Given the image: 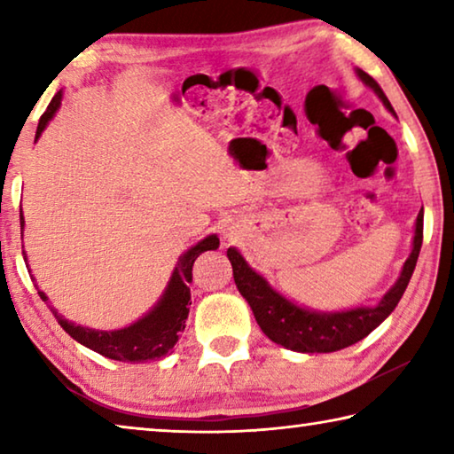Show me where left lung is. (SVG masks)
<instances>
[{
	"instance_id": "1",
	"label": "left lung",
	"mask_w": 454,
	"mask_h": 454,
	"mask_svg": "<svg viewBox=\"0 0 454 454\" xmlns=\"http://www.w3.org/2000/svg\"><path fill=\"white\" fill-rule=\"evenodd\" d=\"M355 72L358 80L366 88H371L379 96L384 107L396 118L393 106H390L388 98L384 96L376 80L360 70V67H356ZM422 218H425V212L420 210L417 222H414L412 250L403 264V270L398 274L396 282L372 306L360 304L355 306V309L334 312L306 309V306L296 304L294 301L284 296L282 292L272 288L270 282L246 262V258L236 248H228L226 256L230 264H232L238 292L250 304L258 326L262 328V333L272 342L294 352H336L363 340L364 336L371 334L376 326H380L388 318V314L396 309L398 301H401L406 286H409L414 266H417L419 260L422 246Z\"/></svg>"
}]
</instances>
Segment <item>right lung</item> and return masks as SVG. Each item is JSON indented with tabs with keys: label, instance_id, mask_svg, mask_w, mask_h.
Wrapping results in <instances>:
<instances>
[{
	"label": "right lung",
	"instance_id": "obj_1",
	"mask_svg": "<svg viewBox=\"0 0 454 454\" xmlns=\"http://www.w3.org/2000/svg\"><path fill=\"white\" fill-rule=\"evenodd\" d=\"M61 98H64V91H58L50 102L48 110L43 112V116L40 118V124H37L35 142L40 140L42 132L48 128L51 118L56 116V112L61 106ZM20 224H21V232H24L26 220H24V212L21 210H20ZM218 246H220L218 236L210 234L206 236L204 240H200L198 244H194L192 248L184 252L174 266V272L170 276V280H168L160 301L153 304L142 318H137L129 326L118 328V330H96V328L75 325L72 320H66L56 309H53V306H50V310L59 322V326L64 328L75 342L83 344L86 348L94 350L106 358L120 360V363H145V360L164 358L168 352L174 348V344L178 342L184 328H186V318L192 304L190 286H188L192 282V266H194L196 258L202 254V252L216 250ZM37 294H40L43 302L50 301V298L45 296V292L40 288H37Z\"/></svg>",
	"mask_w": 454,
	"mask_h": 454
}]
</instances>
